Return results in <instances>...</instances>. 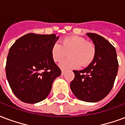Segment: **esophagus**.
I'll use <instances>...</instances> for the list:
<instances>
[{"label":"esophagus","instance_id":"esophagus-1","mask_svg":"<svg viewBox=\"0 0 125 125\" xmlns=\"http://www.w3.org/2000/svg\"><path fill=\"white\" fill-rule=\"evenodd\" d=\"M64 73V70L62 69V70H61V74H62V75H63Z\"/></svg>","mask_w":125,"mask_h":125}]
</instances>
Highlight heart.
Wrapping results in <instances>:
<instances>
[{
  "mask_svg": "<svg viewBox=\"0 0 125 125\" xmlns=\"http://www.w3.org/2000/svg\"><path fill=\"white\" fill-rule=\"evenodd\" d=\"M69 58L61 62L59 66L61 69H67L87 67L94 59L96 48L91 42H88L83 37L71 36L63 39L61 45L55 43L51 48V56L56 62L61 61L67 56Z\"/></svg>",
  "mask_w": 125,
  "mask_h": 125,
  "instance_id": "b5f03b06",
  "label": "heart"
}]
</instances>
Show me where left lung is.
Returning a JSON list of instances; mask_svg holds the SVG:
<instances>
[{"mask_svg":"<svg viewBox=\"0 0 125 125\" xmlns=\"http://www.w3.org/2000/svg\"><path fill=\"white\" fill-rule=\"evenodd\" d=\"M86 35L96 48L94 61L81 71L74 70L71 91L80 100L97 102L107 96L113 87L118 69L116 50L109 41L95 33Z\"/></svg>","mask_w":125,"mask_h":125,"instance_id":"8db88e82","label":"left lung"}]
</instances>
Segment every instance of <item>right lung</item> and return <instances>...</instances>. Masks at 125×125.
<instances>
[{"label":"right lung","instance_id":"add662e5","mask_svg":"<svg viewBox=\"0 0 125 125\" xmlns=\"http://www.w3.org/2000/svg\"><path fill=\"white\" fill-rule=\"evenodd\" d=\"M56 35L28 33L16 40L9 49L6 75L13 93L21 101L36 104L44 100L52 84L61 74L51 56Z\"/></svg>","mask_w":125,"mask_h":125}]
</instances>
